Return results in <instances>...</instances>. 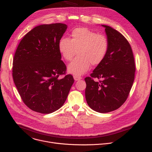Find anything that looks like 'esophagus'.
Returning a JSON list of instances; mask_svg holds the SVG:
<instances>
[{"label":"esophagus","instance_id":"1","mask_svg":"<svg viewBox=\"0 0 152 152\" xmlns=\"http://www.w3.org/2000/svg\"><path fill=\"white\" fill-rule=\"evenodd\" d=\"M73 77H74V79H75V81L81 80V79H82V77L81 76H74Z\"/></svg>","mask_w":152,"mask_h":152}]
</instances>
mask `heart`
I'll use <instances>...</instances> for the list:
<instances>
[{"instance_id":"1","label":"heart","mask_w":152,"mask_h":152,"mask_svg":"<svg viewBox=\"0 0 152 152\" xmlns=\"http://www.w3.org/2000/svg\"><path fill=\"white\" fill-rule=\"evenodd\" d=\"M71 36V39L61 37L58 42L59 52L65 60L71 61L77 52V57L68 66L69 73L84 75L89 69L91 64L97 66L104 60L109 48L106 36L86 28L75 29Z\"/></svg>"}]
</instances>
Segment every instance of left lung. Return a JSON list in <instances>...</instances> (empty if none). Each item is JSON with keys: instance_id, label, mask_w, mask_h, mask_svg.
Wrapping results in <instances>:
<instances>
[{"instance_id": "obj_1", "label": "left lung", "mask_w": 152, "mask_h": 152, "mask_svg": "<svg viewBox=\"0 0 152 152\" xmlns=\"http://www.w3.org/2000/svg\"><path fill=\"white\" fill-rule=\"evenodd\" d=\"M109 42L107 55L95 68L86 83V99L91 108L105 113L120 107L128 97L135 76V61L131 47L119 32L103 25ZM94 78L101 79L95 82Z\"/></svg>"}]
</instances>
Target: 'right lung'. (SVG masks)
<instances>
[{"instance_id":"add662e5","label":"right lung","mask_w":152,"mask_h":152,"mask_svg":"<svg viewBox=\"0 0 152 152\" xmlns=\"http://www.w3.org/2000/svg\"><path fill=\"white\" fill-rule=\"evenodd\" d=\"M63 23L36 26L20 41L13 61L14 83L25 105L33 111L49 114L66 101L73 77L65 74L58 42L67 29Z\"/></svg>"}]
</instances>
